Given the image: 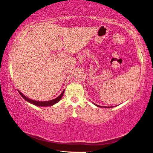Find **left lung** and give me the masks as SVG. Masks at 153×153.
Listing matches in <instances>:
<instances>
[{
  "instance_id": "8db88e82",
  "label": "left lung",
  "mask_w": 153,
  "mask_h": 153,
  "mask_svg": "<svg viewBox=\"0 0 153 153\" xmlns=\"http://www.w3.org/2000/svg\"><path fill=\"white\" fill-rule=\"evenodd\" d=\"M93 104H94V105H96L97 106H98V107H101V106H99V105H96V104H95V103H93ZM103 108H105V107H103ZM105 108H106V107H105ZM108 108H109V107H108Z\"/></svg>"
}]
</instances>
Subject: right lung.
I'll return each instance as SVG.
<instances>
[{
    "mask_svg": "<svg viewBox=\"0 0 153 153\" xmlns=\"http://www.w3.org/2000/svg\"><path fill=\"white\" fill-rule=\"evenodd\" d=\"M19 93L20 94V95L24 98L25 100H27V102H29L30 103L33 104V105H35V106H53L54 105V104L57 103L58 102H59V100H60V99L62 97L64 93V90L62 91L60 95L58 96L57 98L54 99L53 100H48V101H37V100H31L30 99L27 98V97H25L24 94H22L19 91H18Z\"/></svg>",
    "mask_w": 153,
    "mask_h": 153,
    "instance_id": "1",
    "label": "right lung"
}]
</instances>
